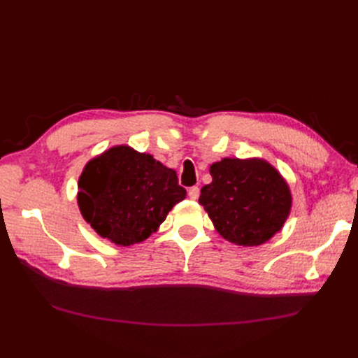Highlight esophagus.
<instances>
[{
	"mask_svg": "<svg viewBox=\"0 0 358 358\" xmlns=\"http://www.w3.org/2000/svg\"><path fill=\"white\" fill-rule=\"evenodd\" d=\"M188 196L191 200H197L200 196V188L199 187H191L188 191Z\"/></svg>",
	"mask_w": 358,
	"mask_h": 358,
	"instance_id": "1",
	"label": "esophagus"
}]
</instances>
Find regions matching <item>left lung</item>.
Instances as JSON below:
<instances>
[{"label": "left lung", "instance_id": "1", "mask_svg": "<svg viewBox=\"0 0 358 358\" xmlns=\"http://www.w3.org/2000/svg\"><path fill=\"white\" fill-rule=\"evenodd\" d=\"M212 182L199 203L215 230L239 246H258L282 230L292 197L288 182L263 158H222L209 167Z\"/></svg>", "mask_w": 358, "mask_h": 358}]
</instances>
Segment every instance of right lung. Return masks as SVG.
Segmentation results:
<instances>
[{"label": "right lung", "mask_w": 358, "mask_h": 358, "mask_svg": "<svg viewBox=\"0 0 358 358\" xmlns=\"http://www.w3.org/2000/svg\"><path fill=\"white\" fill-rule=\"evenodd\" d=\"M78 188L83 220L119 246L146 241L187 197L175 170L128 145L112 146L86 162Z\"/></svg>", "instance_id": "obj_1"}]
</instances>
